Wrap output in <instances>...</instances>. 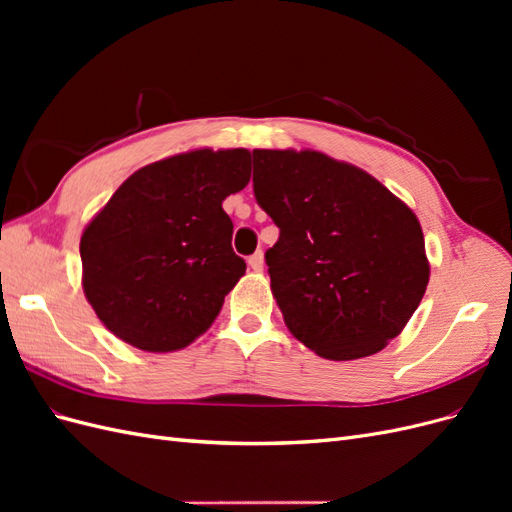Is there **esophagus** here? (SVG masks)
<instances>
[{
	"label": "esophagus",
	"instance_id": "esophagus-1",
	"mask_svg": "<svg viewBox=\"0 0 512 512\" xmlns=\"http://www.w3.org/2000/svg\"><path fill=\"white\" fill-rule=\"evenodd\" d=\"M247 262H250V267H252L254 271H262V267H265V254H262V252L258 250L256 254L250 256V260H247Z\"/></svg>",
	"mask_w": 512,
	"mask_h": 512
}]
</instances>
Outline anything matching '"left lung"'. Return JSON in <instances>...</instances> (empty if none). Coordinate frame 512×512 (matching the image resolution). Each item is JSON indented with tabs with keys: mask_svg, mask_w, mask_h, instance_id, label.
<instances>
[{
	"mask_svg": "<svg viewBox=\"0 0 512 512\" xmlns=\"http://www.w3.org/2000/svg\"><path fill=\"white\" fill-rule=\"evenodd\" d=\"M252 158L254 196L280 228L265 260L286 327L331 361L380 352L429 282L416 215L365 170L320 151Z\"/></svg>",
	"mask_w": 512,
	"mask_h": 512,
	"instance_id": "left-lung-1",
	"label": "left lung"
}]
</instances>
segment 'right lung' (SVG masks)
I'll use <instances>...</instances> for the list:
<instances>
[{
  "instance_id": "1",
  "label": "right lung",
  "mask_w": 512,
  "mask_h": 512,
  "mask_svg": "<svg viewBox=\"0 0 512 512\" xmlns=\"http://www.w3.org/2000/svg\"><path fill=\"white\" fill-rule=\"evenodd\" d=\"M247 181V149H194L119 185L81 237L85 297L108 331L173 352L211 327L245 273L222 203Z\"/></svg>"
}]
</instances>
